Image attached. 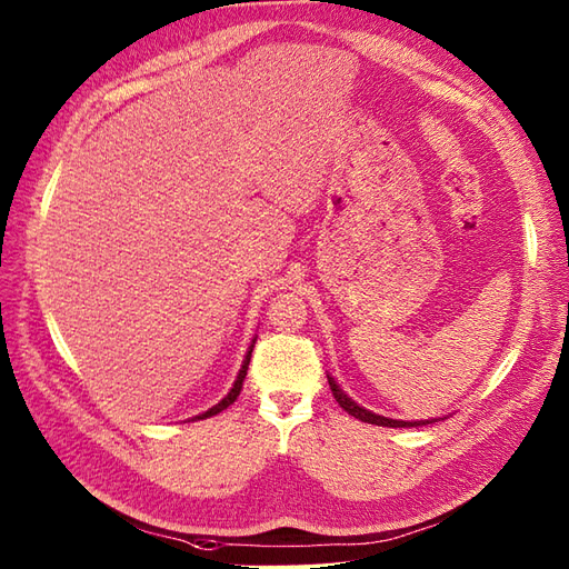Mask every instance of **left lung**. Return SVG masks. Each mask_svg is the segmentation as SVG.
<instances>
[{
  "mask_svg": "<svg viewBox=\"0 0 569 569\" xmlns=\"http://www.w3.org/2000/svg\"><path fill=\"white\" fill-rule=\"evenodd\" d=\"M329 386H331V393L333 398L338 400L340 408H343L348 415H352L355 419H362L367 421V425H377V427H391V429H410V427H427V425H433L436 419H419V421H402V419H391V417H383V415H377L371 412L367 408H362V405H357L343 388H340L336 383L333 377H329ZM438 421H441V417H438Z\"/></svg>",
  "mask_w": 569,
  "mask_h": 569,
  "instance_id": "8db88e82",
  "label": "left lung"
}]
</instances>
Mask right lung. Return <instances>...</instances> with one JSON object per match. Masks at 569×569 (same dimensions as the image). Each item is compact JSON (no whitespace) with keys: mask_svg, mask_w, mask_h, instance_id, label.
Masks as SVG:
<instances>
[{"mask_svg":"<svg viewBox=\"0 0 569 569\" xmlns=\"http://www.w3.org/2000/svg\"><path fill=\"white\" fill-rule=\"evenodd\" d=\"M254 340H257V336L252 338V343H250V348H248V352H246V360H242V365H240V371H238V377H236V381H233V386H231V391L226 393V396L214 405V408H209V410H207V412H202V415H194V417H192V421L207 419V417H214V415L223 412L226 408H229V405H233V402L238 400V396H240V391H242V381H246V377H248V365H250V357H252Z\"/></svg>","mask_w":569,"mask_h":569,"instance_id":"1","label":"right lung"}]
</instances>
